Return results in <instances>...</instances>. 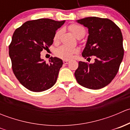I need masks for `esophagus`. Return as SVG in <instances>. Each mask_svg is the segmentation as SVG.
<instances>
[{"instance_id":"esophagus-1","label":"esophagus","mask_w":130,"mask_h":130,"mask_svg":"<svg viewBox=\"0 0 130 130\" xmlns=\"http://www.w3.org/2000/svg\"><path fill=\"white\" fill-rule=\"evenodd\" d=\"M63 62L64 64H67L68 63H69V60H63Z\"/></svg>"}]
</instances>
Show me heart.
Wrapping results in <instances>:
<instances>
[{
  "label": "heart",
  "mask_w": 130,
  "mask_h": 130,
  "mask_svg": "<svg viewBox=\"0 0 130 130\" xmlns=\"http://www.w3.org/2000/svg\"><path fill=\"white\" fill-rule=\"evenodd\" d=\"M70 31L76 36L78 37L80 36H84L85 34V29L82 26L77 24H72L69 27ZM61 30H58L55 32L53 38V40L55 42H57L60 38L61 35ZM78 52V50L77 48H70L67 46H61L57 48L55 52L56 56L58 57L65 60H69L73 57L74 54H76Z\"/></svg>",
  "instance_id": "b5f03b06"
}]
</instances>
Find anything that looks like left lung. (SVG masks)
I'll list each match as a JSON object with an SVG mask.
<instances>
[{"instance_id":"8db88e82","label":"left lung","mask_w":130,"mask_h":130,"mask_svg":"<svg viewBox=\"0 0 130 130\" xmlns=\"http://www.w3.org/2000/svg\"><path fill=\"white\" fill-rule=\"evenodd\" d=\"M88 28L89 36L82 57L95 56L94 63L80 61L75 72L77 82L90 89L109 84L118 72L124 55L123 36L120 27L108 19L89 17L77 20Z\"/></svg>"}]
</instances>
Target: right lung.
Returning <instances> with one entry per match:
<instances>
[{"mask_svg": "<svg viewBox=\"0 0 130 130\" xmlns=\"http://www.w3.org/2000/svg\"><path fill=\"white\" fill-rule=\"evenodd\" d=\"M65 22L42 18L26 22L14 31L9 46L12 68L19 82L28 90L44 91L57 82L62 60L51 57L46 63L40 53L53 44L56 31Z\"/></svg>", "mask_w": 130, "mask_h": 130, "instance_id": "obj_1", "label": "right lung"}]
</instances>
